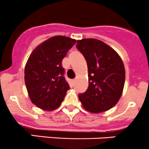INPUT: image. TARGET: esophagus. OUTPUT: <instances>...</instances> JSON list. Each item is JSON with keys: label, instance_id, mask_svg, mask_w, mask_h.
Listing matches in <instances>:
<instances>
[{"label": "esophagus", "instance_id": "obj_1", "mask_svg": "<svg viewBox=\"0 0 149 149\" xmlns=\"http://www.w3.org/2000/svg\"><path fill=\"white\" fill-rule=\"evenodd\" d=\"M75 82H76V80H75V79H73V80L70 81V84H71L72 86H74Z\"/></svg>", "mask_w": 149, "mask_h": 149}]
</instances>
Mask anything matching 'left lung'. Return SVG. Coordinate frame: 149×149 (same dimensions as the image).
<instances>
[{
	"label": "left lung",
	"mask_w": 149,
	"mask_h": 149,
	"mask_svg": "<svg viewBox=\"0 0 149 149\" xmlns=\"http://www.w3.org/2000/svg\"><path fill=\"white\" fill-rule=\"evenodd\" d=\"M77 49L88 66V87L79 99L86 110L92 113L113 107L120 98L125 79L123 61L118 53L97 39L78 40Z\"/></svg>",
	"instance_id": "1"
}]
</instances>
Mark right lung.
Wrapping results in <instances>:
<instances>
[{
  "label": "right lung",
  "instance_id": "1",
  "mask_svg": "<svg viewBox=\"0 0 149 149\" xmlns=\"http://www.w3.org/2000/svg\"><path fill=\"white\" fill-rule=\"evenodd\" d=\"M76 40L55 36L38 45L30 55L24 70V80L33 104L43 110L57 109L70 88L62 61Z\"/></svg>",
  "mask_w": 149,
  "mask_h": 149
}]
</instances>
